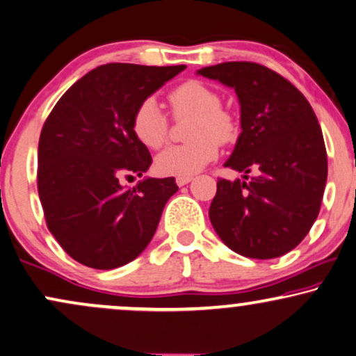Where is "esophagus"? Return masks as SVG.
I'll return each instance as SVG.
<instances>
[{
    "label": "esophagus",
    "instance_id": "obj_1",
    "mask_svg": "<svg viewBox=\"0 0 356 356\" xmlns=\"http://www.w3.org/2000/svg\"><path fill=\"white\" fill-rule=\"evenodd\" d=\"M192 181V177L191 175H187V177H175V184H177L179 187H182V186H187L188 182Z\"/></svg>",
    "mask_w": 356,
    "mask_h": 356
}]
</instances>
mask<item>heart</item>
Listing matches in <instances>:
<instances>
[{"instance_id":"heart-1","label":"heart","mask_w":356,"mask_h":356,"mask_svg":"<svg viewBox=\"0 0 356 356\" xmlns=\"http://www.w3.org/2000/svg\"><path fill=\"white\" fill-rule=\"evenodd\" d=\"M169 105L175 118H188L186 145L169 146L156 157V169L164 175L187 177L200 172L218 156V143L235 136L233 116L225 111L218 93L197 80L175 87L169 93ZM134 138L149 149H159L169 134V121L154 98H146L134 110L131 120Z\"/></svg>"}]
</instances>
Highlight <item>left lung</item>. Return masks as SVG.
<instances>
[{"label":"left lung","instance_id":"8db88e82","mask_svg":"<svg viewBox=\"0 0 356 356\" xmlns=\"http://www.w3.org/2000/svg\"><path fill=\"white\" fill-rule=\"evenodd\" d=\"M235 88L241 133L225 168L245 181L217 182L209 217L235 253L271 259L304 240L321 210L327 151L310 103L289 80L254 62H223L197 70ZM251 170L257 175L248 181Z\"/></svg>","mask_w":356,"mask_h":356}]
</instances>
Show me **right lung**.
Here are the masks:
<instances>
[{
    "mask_svg": "<svg viewBox=\"0 0 356 356\" xmlns=\"http://www.w3.org/2000/svg\"><path fill=\"white\" fill-rule=\"evenodd\" d=\"M186 65L106 64L77 80L47 116L39 138L38 191L49 232L70 258L115 269L145 251L164 205L177 192L174 177H146L152 157L134 138L139 103Z\"/></svg>",
    "mask_w": 356,
    "mask_h": 356,
    "instance_id": "add662e5",
    "label": "right lung"
}]
</instances>
